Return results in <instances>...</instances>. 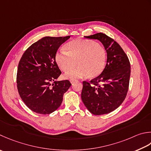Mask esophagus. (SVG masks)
<instances>
[{
  "mask_svg": "<svg viewBox=\"0 0 151 151\" xmlns=\"http://www.w3.org/2000/svg\"><path fill=\"white\" fill-rule=\"evenodd\" d=\"M75 81H76L75 79H70V83H71V84H73Z\"/></svg>",
  "mask_w": 151,
  "mask_h": 151,
  "instance_id": "obj_1",
  "label": "esophagus"
}]
</instances>
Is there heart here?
<instances>
[{
    "label": "heart",
    "instance_id": "1",
    "mask_svg": "<svg viewBox=\"0 0 151 151\" xmlns=\"http://www.w3.org/2000/svg\"><path fill=\"white\" fill-rule=\"evenodd\" d=\"M66 51L60 50L55 54L58 65L65 73L71 70L76 64L78 67L65 75L67 78H82L88 76L96 78L105 69L107 52L104 47L93 40L78 38L68 42Z\"/></svg>",
    "mask_w": 151,
    "mask_h": 151
}]
</instances>
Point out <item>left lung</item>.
<instances>
[{"mask_svg": "<svg viewBox=\"0 0 151 151\" xmlns=\"http://www.w3.org/2000/svg\"><path fill=\"white\" fill-rule=\"evenodd\" d=\"M98 40L107 54V64L103 71L91 81H83L81 98L91 113L101 115L117 109L128 93L130 63L126 53L113 38L102 32L85 37Z\"/></svg>", "mask_w": 151, "mask_h": 151, "instance_id": "8db88e82", "label": "left lung"}]
</instances>
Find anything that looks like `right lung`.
Listing matches in <instances>:
<instances>
[{
	"mask_svg": "<svg viewBox=\"0 0 151 151\" xmlns=\"http://www.w3.org/2000/svg\"><path fill=\"white\" fill-rule=\"evenodd\" d=\"M69 38H41L25 50L19 62L17 90L25 104L35 113L49 114L57 110L63 94L71 86L68 80L55 81L61 74L55 60V54Z\"/></svg>",
	"mask_w": 151,
	"mask_h": 151,
	"instance_id": "right-lung-1",
	"label": "right lung"
}]
</instances>
